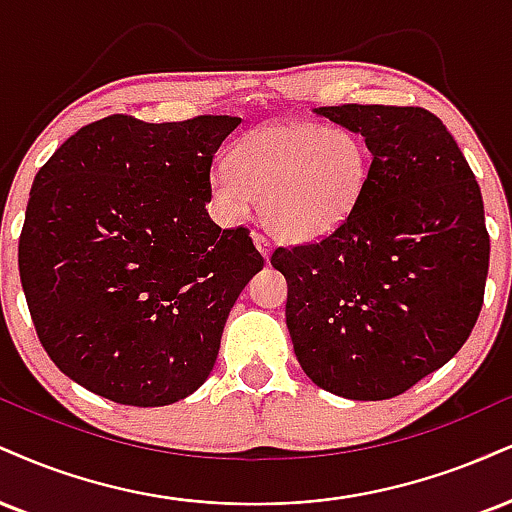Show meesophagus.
Listing matches in <instances>:
<instances>
[{"instance_id": "34e87169", "label": "esophagus", "mask_w": 512, "mask_h": 512, "mask_svg": "<svg viewBox=\"0 0 512 512\" xmlns=\"http://www.w3.org/2000/svg\"><path fill=\"white\" fill-rule=\"evenodd\" d=\"M255 243H257V248H260L264 257L272 255V240L264 236V233H255Z\"/></svg>"}]
</instances>
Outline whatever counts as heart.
<instances>
[{
  "label": "heart",
  "instance_id": "heart-1",
  "mask_svg": "<svg viewBox=\"0 0 512 512\" xmlns=\"http://www.w3.org/2000/svg\"><path fill=\"white\" fill-rule=\"evenodd\" d=\"M372 152L360 135L315 121H281L238 140L212 166L214 200L226 219H245L262 195L276 238L315 243L348 224L365 197Z\"/></svg>",
  "mask_w": 512,
  "mask_h": 512
}]
</instances>
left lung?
<instances>
[{
    "instance_id": "1",
    "label": "left lung",
    "mask_w": 512,
    "mask_h": 512,
    "mask_svg": "<svg viewBox=\"0 0 512 512\" xmlns=\"http://www.w3.org/2000/svg\"><path fill=\"white\" fill-rule=\"evenodd\" d=\"M317 114L365 135L372 176L346 226L274 250L288 281L286 324L319 389L386 400L446 365L472 334L491 248L482 190L427 109L341 104Z\"/></svg>"
}]
</instances>
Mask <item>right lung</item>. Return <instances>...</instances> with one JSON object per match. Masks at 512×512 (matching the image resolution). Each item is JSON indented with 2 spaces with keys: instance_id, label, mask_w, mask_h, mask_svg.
Returning <instances> with one entry per match:
<instances>
[{
  "instance_id": "1",
  "label": "right lung",
  "mask_w": 512,
  "mask_h": 512,
  "mask_svg": "<svg viewBox=\"0 0 512 512\" xmlns=\"http://www.w3.org/2000/svg\"><path fill=\"white\" fill-rule=\"evenodd\" d=\"M238 116L83 126L33 181L18 272L42 348L66 377L159 408L209 377L233 303L264 257L209 219V171Z\"/></svg>"
}]
</instances>
